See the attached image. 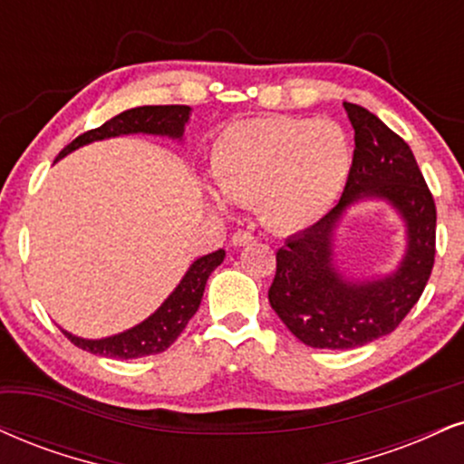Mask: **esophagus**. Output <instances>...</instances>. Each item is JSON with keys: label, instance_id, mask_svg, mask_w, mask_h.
Listing matches in <instances>:
<instances>
[{"label": "esophagus", "instance_id": "34e87169", "mask_svg": "<svg viewBox=\"0 0 464 464\" xmlns=\"http://www.w3.org/2000/svg\"><path fill=\"white\" fill-rule=\"evenodd\" d=\"M250 242H255V236L250 231H237V233H233V237H231L233 246H246V244H250Z\"/></svg>", "mask_w": 464, "mask_h": 464}]
</instances>
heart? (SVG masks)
<instances>
[{"instance_id": "b5f03b06", "label": "heart", "mask_w": 464, "mask_h": 464, "mask_svg": "<svg viewBox=\"0 0 464 464\" xmlns=\"http://www.w3.org/2000/svg\"><path fill=\"white\" fill-rule=\"evenodd\" d=\"M353 169V144L337 121L261 116L228 125L209 150L214 183L227 198L256 205L275 228L320 220ZM216 205H222L214 197Z\"/></svg>"}]
</instances>
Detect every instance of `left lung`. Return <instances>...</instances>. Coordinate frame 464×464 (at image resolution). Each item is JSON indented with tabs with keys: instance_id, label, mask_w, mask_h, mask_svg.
Wrapping results in <instances>:
<instances>
[{
	"instance_id": "obj_1",
	"label": "left lung",
	"mask_w": 464,
	"mask_h": 464,
	"mask_svg": "<svg viewBox=\"0 0 464 464\" xmlns=\"http://www.w3.org/2000/svg\"><path fill=\"white\" fill-rule=\"evenodd\" d=\"M354 127L353 169L337 208L276 253L272 309L311 348L353 350L400 326L426 289L437 255V205L415 155L370 110L343 103ZM389 199L405 218L410 248L393 276L345 282L332 266V231L361 198Z\"/></svg>"
}]
</instances>
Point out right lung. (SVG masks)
<instances>
[{
    "label": "right lung",
    "mask_w": 464,
    "mask_h": 464,
    "mask_svg": "<svg viewBox=\"0 0 464 464\" xmlns=\"http://www.w3.org/2000/svg\"><path fill=\"white\" fill-rule=\"evenodd\" d=\"M188 116V105H142V108L121 111L119 116L105 121L97 130L77 136L75 140L60 150L58 158H64L66 153L88 142L122 136V133H155V136L181 138ZM222 259H225V250H216V253L194 261L175 292L164 300V304L142 324L130 328V331L105 339H82L63 331L64 337H69L72 345L86 350V353L110 356V359H140V356L164 353L166 348H170L177 342L179 334L183 333V328L188 326V322L198 311L205 283H208L211 272L222 264Z\"/></svg>",
    "instance_id": "obj_1"
}]
</instances>
